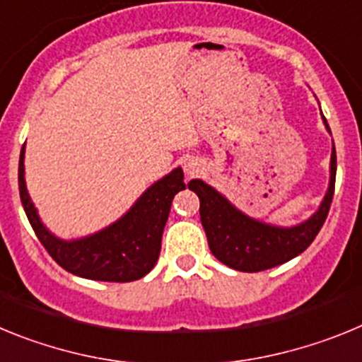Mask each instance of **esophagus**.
Here are the masks:
<instances>
[{"label":"esophagus","mask_w":362,"mask_h":362,"mask_svg":"<svg viewBox=\"0 0 362 362\" xmlns=\"http://www.w3.org/2000/svg\"><path fill=\"white\" fill-rule=\"evenodd\" d=\"M199 170H201V165L196 161V159H190V161L185 163V172H187V175H196Z\"/></svg>","instance_id":"1"}]
</instances>
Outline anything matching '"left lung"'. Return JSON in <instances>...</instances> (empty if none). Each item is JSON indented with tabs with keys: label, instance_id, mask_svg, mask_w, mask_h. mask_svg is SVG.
Masks as SVG:
<instances>
[{
	"label": "left lung",
	"instance_id": "8db88e82",
	"mask_svg": "<svg viewBox=\"0 0 362 362\" xmlns=\"http://www.w3.org/2000/svg\"><path fill=\"white\" fill-rule=\"evenodd\" d=\"M325 127L332 136L330 127ZM335 146H332L330 183L319 209L306 221L293 226H277L246 216L221 192L201 179H192L188 188L199 197L201 223L212 254L221 263L239 272H261L283 264L312 245L325 225L335 188Z\"/></svg>",
	"mask_w": 362,
	"mask_h": 362
}]
</instances>
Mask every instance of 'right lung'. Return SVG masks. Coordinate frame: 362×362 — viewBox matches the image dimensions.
<instances>
[{
    "instance_id": "obj_1",
    "label": "right lung",
    "mask_w": 362,
    "mask_h": 362,
    "mask_svg": "<svg viewBox=\"0 0 362 362\" xmlns=\"http://www.w3.org/2000/svg\"><path fill=\"white\" fill-rule=\"evenodd\" d=\"M183 170L150 185L136 203L112 225L79 239H62L43 225L25 183V146L19 153V196L41 245L52 259L74 276L92 281L130 283L145 277L158 263L161 238L172 199L185 190Z\"/></svg>"
}]
</instances>
